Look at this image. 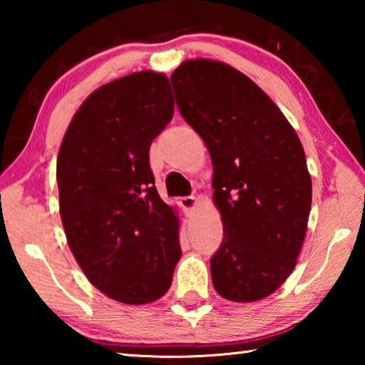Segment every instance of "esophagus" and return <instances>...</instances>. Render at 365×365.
I'll use <instances>...</instances> for the list:
<instances>
[{
  "instance_id": "obj_1",
  "label": "esophagus",
  "mask_w": 365,
  "mask_h": 365,
  "mask_svg": "<svg viewBox=\"0 0 365 365\" xmlns=\"http://www.w3.org/2000/svg\"><path fill=\"white\" fill-rule=\"evenodd\" d=\"M182 207L185 209V212H187V215H191L193 214L195 209L197 207V200L195 196H187V197H182L180 201Z\"/></svg>"
}]
</instances>
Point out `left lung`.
<instances>
[{"label":"left lung","instance_id":"left-lung-1","mask_svg":"<svg viewBox=\"0 0 365 365\" xmlns=\"http://www.w3.org/2000/svg\"><path fill=\"white\" fill-rule=\"evenodd\" d=\"M170 82L212 160V201L224 227L211 259L215 292L233 302L267 298L296 267L311 212L298 133L262 88L222 61H183Z\"/></svg>","mask_w":365,"mask_h":365}]
</instances>
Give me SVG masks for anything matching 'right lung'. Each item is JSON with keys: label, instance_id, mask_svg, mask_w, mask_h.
<instances>
[{"label": "right lung", "instance_id": "1", "mask_svg": "<svg viewBox=\"0 0 365 365\" xmlns=\"http://www.w3.org/2000/svg\"><path fill=\"white\" fill-rule=\"evenodd\" d=\"M174 115L163 72L141 71L96 88L59 148V214L91 285L123 304L168 293L180 261V217L160 200L150 146Z\"/></svg>", "mask_w": 365, "mask_h": 365}]
</instances>
